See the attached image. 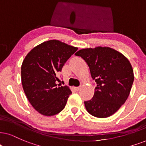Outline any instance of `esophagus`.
I'll return each instance as SVG.
<instances>
[{
    "mask_svg": "<svg viewBox=\"0 0 146 146\" xmlns=\"http://www.w3.org/2000/svg\"><path fill=\"white\" fill-rule=\"evenodd\" d=\"M75 90H76L77 91H79V90H80V88H79V87H76V88H75Z\"/></svg>",
    "mask_w": 146,
    "mask_h": 146,
    "instance_id": "1",
    "label": "esophagus"
}]
</instances>
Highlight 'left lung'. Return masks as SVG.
Masks as SVG:
<instances>
[{
  "label": "left lung",
  "instance_id": "obj_1",
  "mask_svg": "<svg viewBox=\"0 0 146 146\" xmlns=\"http://www.w3.org/2000/svg\"><path fill=\"white\" fill-rule=\"evenodd\" d=\"M76 56L89 66L92 79L96 82L94 94L85 101L87 111L94 117L106 118L124 104L133 83V70L123 54L109 47L79 50Z\"/></svg>",
  "mask_w": 146,
  "mask_h": 146
}]
</instances>
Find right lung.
<instances>
[{
  "label": "right lung",
  "mask_w": 146,
  "mask_h": 146,
  "mask_svg": "<svg viewBox=\"0 0 146 146\" xmlns=\"http://www.w3.org/2000/svg\"><path fill=\"white\" fill-rule=\"evenodd\" d=\"M77 48L56 40L34 47L22 62L21 84L27 98L39 113L53 116L64 109L71 91L56 84V75Z\"/></svg>",
  "instance_id": "obj_1"
}]
</instances>
